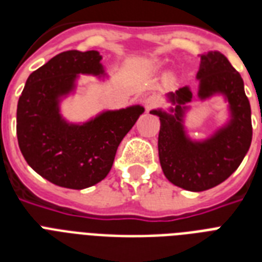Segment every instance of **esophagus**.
Listing matches in <instances>:
<instances>
[{
	"instance_id": "1",
	"label": "esophagus",
	"mask_w": 262,
	"mask_h": 262,
	"mask_svg": "<svg viewBox=\"0 0 262 262\" xmlns=\"http://www.w3.org/2000/svg\"><path fill=\"white\" fill-rule=\"evenodd\" d=\"M144 106H145V110L151 111L154 108L159 106V99L156 98V96H149V98L145 99V102H144Z\"/></svg>"
}]
</instances>
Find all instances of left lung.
<instances>
[{
	"instance_id": "obj_1",
	"label": "left lung",
	"mask_w": 262,
	"mask_h": 262,
	"mask_svg": "<svg viewBox=\"0 0 262 262\" xmlns=\"http://www.w3.org/2000/svg\"><path fill=\"white\" fill-rule=\"evenodd\" d=\"M200 100L222 95L230 119L208 139L194 141L185 130L183 118L193 100L189 87L167 94L170 113L152 110L160 119L159 160L166 178L185 190L203 191L217 186L242 163L252 144V110L244 80L219 51L201 55L197 72Z\"/></svg>"
}]
</instances>
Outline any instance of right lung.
Segmentation results:
<instances>
[{"label": "right lung", "instance_id": "right-lung-1", "mask_svg": "<svg viewBox=\"0 0 262 262\" xmlns=\"http://www.w3.org/2000/svg\"><path fill=\"white\" fill-rule=\"evenodd\" d=\"M99 51L55 55L27 79L17 103V141L34 171L57 186L81 190L110 172L119 143L144 113L140 104L107 110L83 123L62 118L59 103L79 75L104 77Z\"/></svg>", "mask_w": 262, "mask_h": 262}]
</instances>
